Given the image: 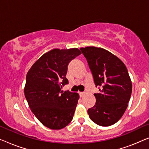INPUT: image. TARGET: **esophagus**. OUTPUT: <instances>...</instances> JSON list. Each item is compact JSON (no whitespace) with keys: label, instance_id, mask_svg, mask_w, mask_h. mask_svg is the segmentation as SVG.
<instances>
[{"label":"esophagus","instance_id":"obj_1","mask_svg":"<svg viewBox=\"0 0 149 149\" xmlns=\"http://www.w3.org/2000/svg\"><path fill=\"white\" fill-rule=\"evenodd\" d=\"M85 94H86V93H85V92H80V93H79V95H80V97H81L84 96V95H85Z\"/></svg>","mask_w":149,"mask_h":149}]
</instances>
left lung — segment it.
<instances>
[{
    "mask_svg": "<svg viewBox=\"0 0 149 149\" xmlns=\"http://www.w3.org/2000/svg\"><path fill=\"white\" fill-rule=\"evenodd\" d=\"M88 62L95 85L100 86L94 93L95 104L87 111L91 121L107 127L121 119L127 107L132 84L127 69L119 58L109 51L96 47H81Z\"/></svg>",
    "mask_w": 149,
    "mask_h": 149,
    "instance_id": "8db88e82",
    "label": "left lung"
}]
</instances>
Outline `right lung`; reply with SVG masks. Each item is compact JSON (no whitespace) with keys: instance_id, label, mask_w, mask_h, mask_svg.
Wrapping results in <instances>:
<instances>
[{"instance_id":"1","label":"right lung","mask_w":149,"mask_h":149,"mask_svg":"<svg viewBox=\"0 0 149 149\" xmlns=\"http://www.w3.org/2000/svg\"><path fill=\"white\" fill-rule=\"evenodd\" d=\"M81 54L78 48L54 49L40 57L26 74L24 94L31 111L42 125L60 130L72 121L79 95L63 91L68 84V64Z\"/></svg>"}]
</instances>
